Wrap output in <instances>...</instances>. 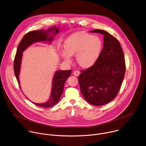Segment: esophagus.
<instances>
[{"instance_id": "obj_1", "label": "esophagus", "mask_w": 146, "mask_h": 146, "mask_svg": "<svg viewBox=\"0 0 146 146\" xmlns=\"http://www.w3.org/2000/svg\"><path fill=\"white\" fill-rule=\"evenodd\" d=\"M73 74L76 76H78L80 75V72L78 70H75V71H74Z\"/></svg>"}]
</instances>
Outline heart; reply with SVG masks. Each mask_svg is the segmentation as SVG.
<instances>
[{
	"label": "heart",
	"instance_id": "heart-1",
	"mask_svg": "<svg viewBox=\"0 0 146 146\" xmlns=\"http://www.w3.org/2000/svg\"><path fill=\"white\" fill-rule=\"evenodd\" d=\"M65 49L59 50L60 56L66 62H72L76 55L78 64L84 68L92 67L97 61L102 49L100 37L85 32H78L69 36L64 41Z\"/></svg>",
	"mask_w": 146,
	"mask_h": 146
}]
</instances>
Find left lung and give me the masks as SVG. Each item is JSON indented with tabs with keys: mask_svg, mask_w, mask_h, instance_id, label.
<instances>
[{
	"mask_svg": "<svg viewBox=\"0 0 146 146\" xmlns=\"http://www.w3.org/2000/svg\"><path fill=\"white\" fill-rule=\"evenodd\" d=\"M104 36V48L96 62L78 76L81 93L94 106L105 105L117 96L123 82L126 65L125 55L119 41L108 32L90 31Z\"/></svg>",
	"mask_w": 146,
	"mask_h": 146,
	"instance_id": "obj_1",
	"label": "left lung"
}]
</instances>
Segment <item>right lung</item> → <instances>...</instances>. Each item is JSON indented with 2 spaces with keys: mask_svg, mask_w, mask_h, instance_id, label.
<instances>
[{
  "mask_svg": "<svg viewBox=\"0 0 146 146\" xmlns=\"http://www.w3.org/2000/svg\"><path fill=\"white\" fill-rule=\"evenodd\" d=\"M59 29L57 27H52L46 30L33 31L27 33L22 38L17 46L13 65L14 73L19 86V74L21 68L23 52L32 44L36 42L49 41L51 44L56 34L59 33ZM71 73L72 71L70 70L56 71L53 77L52 92L48 101L43 104L32 102L35 105L41 108H50L55 105L60 99L64 92V86L65 81L70 76Z\"/></svg>",
  "mask_w": 146,
  "mask_h": 146,
  "instance_id": "add662e5",
  "label": "right lung"
}]
</instances>
